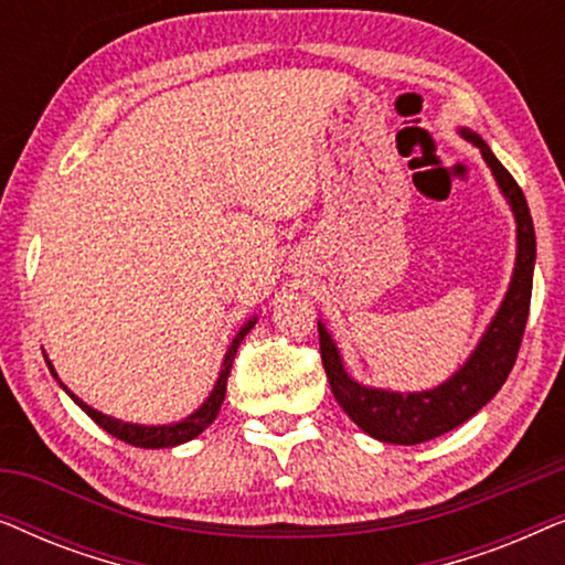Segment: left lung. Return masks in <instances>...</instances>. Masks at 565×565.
<instances>
[{
  "instance_id": "obj_1",
  "label": "left lung",
  "mask_w": 565,
  "mask_h": 565,
  "mask_svg": "<svg viewBox=\"0 0 565 565\" xmlns=\"http://www.w3.org/2000/svg\"><path fill=\"white\" fill-rule=\"evenodd\" d=\"M458 134L481 151L489 164L493 180H497L501 195L507 198L516 223V259L514 273L509 280L507 296L501 300L499 311L493 313L483 337L478 339L470 358L447 377L445 383L429 391H388L362 385L347 373L342 354L329 329L319 321L321 360L327 370L331 393L344 414L365 431V435L391 445H419L435 439L445 431L460 427L470 416L481 412L489 401L497 396L501 385L512 373L516 352H520L524 323L530 313L532 298V273H535V226L524 200V192L514 177L507 172L504 164L493 157L489 143L476 130L458 128Z\"/></svg>"
}]
</instances>
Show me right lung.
Wrapping results in <instances>:
<instances>
[{"mask_svg":"<svg viewBox=\"0 0 565 565\" xmlns=\"http://www.w3.org/2000/svg\"><path fill=\"white\" fill-rule=\"evenodd\" d=\"M254 323H257V316H252V319L246 321L244 327L236 331V337L231 339V344H228V350H226V358H223V362H221L218 381H215L211 396L203 401V406H198L195 412H192L190 416H184L182 422H172V424H134V422H122V419H115V416H110V414L97 412V408H92L89 404H84L79 396H74V393L68 391L64 383H61L58 373L51 365L49 354L43 352V358H45V365H49V370H51V375L56 377L61 388L68 393V398H72L74 404L79 406L82 412L87 414L92 422L99 424V427H103L107 435L118 437V439H122V443H128V445H134V447H146V450H159V447H177V445H182V443H190V439H195L200 431H205L215 422V416H218V412H221L223 398H226V383H228V375H231V365H234L236 350H238V344L244 342V337L249 334Z\"/></svg>","mask_w":565,"mask_h":565,"instance_id":"obj_1","label":"right lung"}]
</instances>
